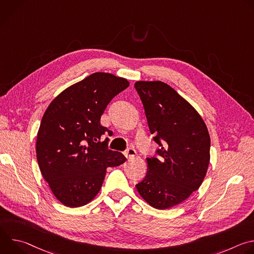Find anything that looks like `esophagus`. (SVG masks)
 <instances>
[{"label": "esophagus", "mask_w": 254, "mask_h": 254, "mask_svg": "<svg viewBox=\"0 0 254 254\" xmlns=\"http://www.w3.org/2000/svg\"><path fill=\"white\" fill-rule=\"evenodd\" d=\"M136 155V152L134 151V149L132 148H128L126 152H125V156L127 158V159H131L133 157H135Z\"/></svg>", "instance_id": "esophagus-1"}]
</instances>
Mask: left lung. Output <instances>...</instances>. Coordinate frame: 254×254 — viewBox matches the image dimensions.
<instances>
[{"label":"left lung","instance_id":"1","mask_svg":"<svg viewBox=\"0 0 254 254\" xmlns=\"http://www.w3.org/2000/svg\"><path fill=\"white\" fill-rule=\"evenodd\" d=\"M153 140L160 147L147 159L146 177L135 185L156 209H168L198 190L210 161V135L195 108L162 81H137Z\"/></svg>","mask_w":254,"mask_h":254}]
</instances>
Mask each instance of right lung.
Listing matches in <instances>:
<instances>
[{
    "label": "right lung",
    "instance_id": "right-lung-1",
    "mask_svg": "<svg viewBox=\"0 0 254 254\" xmlns=\"http://www.w3.org/2000/svg\"><path fill=\"white\" fill-rule=\"evenodd\" d=\"M129 85L95 72L62 91L48 106L36 142L40 171L54 196L67 207L89 203L99 192L107 167L126 162L108 149L113 131L100 125L107 104Z\"/></svg>",
    "mask_w": 254,
    "mask_h": 254
}]
</instances>
